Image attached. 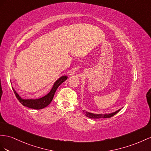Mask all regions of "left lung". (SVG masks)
Segmentation results:
<instances>
[{
	"label": "left lung",
	"instance_id": "1",
	"mask_svg": "<svg viewBox=\"0 0 151 151\" xmlns=\"http://www.w3.org/2000/svg\"><path fill=\"white\" fill-rule=\"evenodd\" d=\"M121 110V109H119V110L115 111L114 113L108 114H94L89 113L86 111H83L87 117H89L91 119H100V118H110L111 117H112V116L115 115L116 114H117Z\"/></svg>",
	"mask_w": 151,
	"mask_h": 151
}]
</instances>
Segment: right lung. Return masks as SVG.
<instances>
[{"mask_svg":"<svg viewBox=\"0 0 151 151\" xmlns=\"http://www.w3.org/2000/svg\"><path fill=\"white\" fill-rule=\"evenodd\" d=\"M68 79V77L66 76H62L60 78L57 80L55 83H54L53 86L52 88V90L50 91V92L48 94H46L45 96L44 97H42L40 99H24L20 97L16 91L14 90V88H13V90L14 91V93L16 96L17 98L18 99V101L22 103L23 105L29 107L30 109H36V110H40L42 109H44L45 107L47 106L49 104L52 102V99L53 98L54 94L55 93V91L57 89V88L59 87L60 85L63 83L64 81H65Z\"/></svg>","mask_w":151,"mask_h":151,"instance_id":"1","label":"right lung"}]
</instances>
